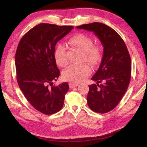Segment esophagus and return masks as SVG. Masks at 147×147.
Wrapping results in <instances>:
<instances>
[{
    "mask_svg": "<svg viewBox=\"0 0 147 147\" xmlns=\"http://www.w3.org/2000/svg\"><path fill=\"white\" fill-rule=\"evenodd\" d=\"M77 86H78V83H69V87L71 89H72V88H74L75 87Z\"/></svg>",
    "mask_w": 147,
    "mask_h": 147,
    "instance_id": "34e87169",
    "label": "esophagus"
}]
</instances>
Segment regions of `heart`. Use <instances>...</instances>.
Returning a JSON list of instances; mask_svg holds the SVG:
<instances>
[{
	"label": "heart",
	"mask_w": 147,
	"mask_h": 147,
	"mask_svg": "<svg viewBox=\"0 0 147 147\" xmlns=\"http://www.w3.org/2000/svg\"><path fill=\"white\" fill-rule=\"evenodd\" d=\"M69 42L84 53V61L93 67L100 63L102 57V48L99 45H93V40L88 35L83 33L76 34L70 37ZM55 58L56 64L61 67L68 64L69 61L65 46L62 44L57 45L55 51ZM91 73V68L88 64H74L64 71L63 77L65 80L79 83L83 81Z\"/></svg>",
	"instance_id": "b5f03b06"
}]
</instances>
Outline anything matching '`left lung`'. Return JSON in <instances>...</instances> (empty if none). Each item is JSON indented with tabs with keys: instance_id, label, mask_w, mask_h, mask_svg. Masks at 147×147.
Returning a JSON list of instances; mask_svg holds the SVG:
<instances>
[{
	"instance_id": "obj_1",
	"label": "left lung",
	"mask_w": 147,
	"mask_h": 147,
	"mask_svg": "<svg viewBox=\"0 0 147 147\" xmlns=\"http://www.w3.org/2000/svg\"><path fill=\"white\" fill-rule=\"evenodd\" d=\"M91 31L104 47L99 69L91 78L96 84L89 85L87 101L91 110L107 113L119 104L128 88L131 76V60L125 43L112 28L101 23L76 27ZM103 83L99 84L100 82Z\"/></svg>"
}]
</instances>
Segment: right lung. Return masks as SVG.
I'll list each match as a JSON object with an SVG mask.
<instances>
[{
	"label": "right lung",
	"mask_w": 147,
	"mask_h": 147,
	"mask_svg": "<svg viewBox=\"0 0 147 147\" xmlns=\"http://www.w3.org/2000/svg\"><path fill=\"white\" fill-rule=\"evenodd\" d=\"M74 29L72 26L41 23L20 40L15 55L16 79L25 97L40 112L54 114L63 108L69 86H51L60 71L55 58L57 42Z\"/></svg>",
	"instance_id": "obj_1"
}]
</instances>
